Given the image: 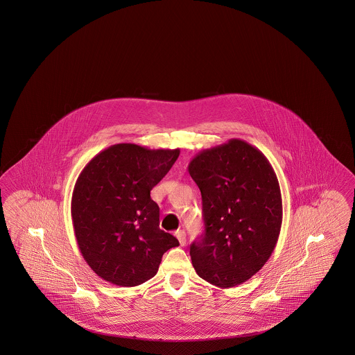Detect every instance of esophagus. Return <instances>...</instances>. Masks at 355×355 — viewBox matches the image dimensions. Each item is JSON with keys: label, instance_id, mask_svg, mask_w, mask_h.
Here are the masks:
<instances>
[{"label": "esophagus", "instance_id": "esophagus-1", "mask_svg": "<svg viewBox=\"0 0 355 355\" xmlns=\"http://www.w3.org/2000/svg\"><path fill=\"white\" fill-rule=\"evenodd\" d=\"M175 236H177V239L180 241V245H181V246L186 245V233H184L183 230L175 232Z\"/></svg>", "mask_w": 355, "mask_h": 355}]
</instances>
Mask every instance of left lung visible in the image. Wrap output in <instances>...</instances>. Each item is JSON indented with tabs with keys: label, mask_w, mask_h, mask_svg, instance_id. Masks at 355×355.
<instances>
[{
	"label": "left lung",
	"mask_w": 355,
	"mask_h": 355,
	"mask_svg": "<svg viewBox=\"0 0 355 355\" xmlns=\"http://www.w3.org/2000/svg\"><path fill=\"white\" fill-rule=\"evenodd\" d=\"M189 173L202 193L205 236L190 246L198 276L221 289L251 279L279 241V180L261 150L242 139L200 150Z\"/></svg>",
	"instance_id": "left-lung-1"
}]
</instances>
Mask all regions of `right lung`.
Here are the masks:
<instances>
[{
    "label": "right lung",
    "mask_w": 355,
    "mask_h": 355,
    "mask_svg": "<svg viewBox=\"0 0 355 355\" xmlns=\"http://www.w3.org/2000/svg\"><path fill=\"white\" fill-rule=\"evenodd\" d=\"M175 150L119 143L94 156L79 174L71 198L78 248L100 279L138 286L152 279L175 236L160 229L150 190L171 171Z\"/></svg>",
    "instance_id": "1"
}]
</instances>
